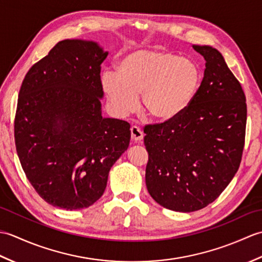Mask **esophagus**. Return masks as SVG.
<instances>
[{
    "label": "esophagus",
    "instance_id": "34e87169",
    "mask_svg": "<svg viewBox=\"0 0 262 262\" xmlns=\"http://www.w3.org/2000/svg\"><path fill=\"white\" fill-rule=\"evenodd\" d=\"M130 135H132V141L134 142H141L143 140V132L140 127L137 126H132L130 128Z\"/></svg>",
    "mask_w": 262,
    "mask_h": 262
}]
</instances>
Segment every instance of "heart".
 Wrapping results in <instances>:
<instances>
[{"mask_svg":"<svg viewBox=\"0 0 262 262\" xmlns=\"http://www.w3.org/2000/svg\"><path fill=\"white\" fill-rule=\"evenodd\" d=\"M202 80V69L194 60L169 52L141 49L120 60L117 75L104 73L101 84L118 116L133 113L142 94L143 113L165 124L190 108Z\"/></svg>","mask_w":262,"mask_h":262,"instance_id":"obj_1","label":"heart"}]
</instances>
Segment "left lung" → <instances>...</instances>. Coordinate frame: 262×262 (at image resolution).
Wrapping results in <instances>:
<instances>
[{
    "mask_svg": "<svg viewBox=\"0 0 262 262\" xmlns=\"http://www.w3.org/2000/svg\"><path fill=\"white\" fill-rule=\"evenodd\" d=\"M192 48L206 60L193 103L173 121L144 127L147 190L161 206L182 213L206 207L231 182L247 125L246 94L224 57L210 46Z\"/></svg>",
    "mask_w": 262,
    "mask_h": 262,
    "instance_id": "1",
    "label": "left lung"
}]
</instances>
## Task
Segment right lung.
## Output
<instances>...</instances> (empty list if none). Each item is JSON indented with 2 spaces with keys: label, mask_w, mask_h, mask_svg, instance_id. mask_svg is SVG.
Instances as JSON below:
<instances>
[{
  "label": "right lung",
  "mask_w": 262,
  "mask_h": 262,
  "mask_svg": "<svg viewBox=\"0 0 262 262\" xmlns=\"http://www.w3.org/2000/svg\"><path fill=\"white\" fill-rule=\"evenodd\" d=\"M107 56L97 42L65 39L31 66L21 84L16 153L31 186L55 207L96 203L129 145L130 125L101 116L100 72Z\"/></svg>",
  "instance_id": "add662e5"
}]
</instances>
